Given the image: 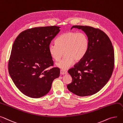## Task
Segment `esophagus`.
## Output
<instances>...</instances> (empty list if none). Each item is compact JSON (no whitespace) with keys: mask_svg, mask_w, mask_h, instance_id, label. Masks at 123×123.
<instances>
[{"mask_svg":"<svg viewBox=\"0 0 123 123\" xmlns=\"http://www.w3.org/2000/svg\"><path fill=\"white\" fill-rule=\"evenodd\" d=\"M66 73H67V71H66L63 70H60V74H61V75L66 74Z\"/></svg>","mask_w":123,"mask_h":123,"instance_id":"obj_1","label":"esophagus"}]
</instances>
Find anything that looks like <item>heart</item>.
Returning a JSON list of instances; mask_svg holds the SVG:
<instances>
[{
	"mask_svg": "<svg viewBox=\"0 0 123 123\" xmlns=\"http://www.w3.org/2000/svg\"><path fill=\"white\" fill-rule=\"evenodd\" d=\"M56 44H50L48 51L55 61H59L63 56V59L57 64V66L66 70L70 67L74 61L78 62L86 56L89 47L87 36L83 32L68 31L57 38Z\"/></svg>",
	"mask_w": 123,
	"mask_h": 123,
	"instance_id": "1",
	"label": "heart"
}]
</instances>
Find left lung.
I'll return each instance as SVG.
<instances>
[{"label": "left lung", "instance_id": "1", "mask_svg": "<svg viewBox=\"0 0 123 123\" xmlns=\"http://www.w3.org/2000/svg\"><path fill=\"white\" fill-rule=\"evenodd\" d=\"M83 31L89 39L88 51L83 60L68 70L72 78L67 85L77 95H93L101 90L111 77L114 67V51L111 40L104 32L89 26H73Z\"/></svg>", "mask_w": 123, "mask_h": 123}]
</instances>
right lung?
Returning a JSON list of instances; mask_svg holds the SVG:
<instances>
[{
	"instance_id": "right-lung-1",
	"label": "right lung",
	"mask_w": 123,
	"mask_h": 123,
	"mask_svg": "<svg viewBox=\"0 0 123 123\" xmlns=\"http://www.w3.org/2000/svg\"><path fill=\"white\" fill-rule=\"evenodd\" d=\"M59 28L53 26L29 29L14 41L8 71L16 87L27 96H44L50 91L54 80L59 77V68L48 69L54 63L48 46Z\"/></svg>"
}]
</instances>
